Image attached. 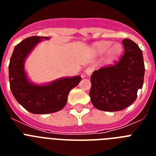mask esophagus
I'll return each instance as SVG.
<instances>
[{
    "label": "esophagus",
    "mask_w": 156,
    "mask_h": 156,
    "mask_svg": "<svg viewBox=\"0 0 156 156\" xmlns=\"http://www.w3.org/2000/svg\"><path fill=\"white\" fill-rule=\"evenodd\" d=\"M93 72V69L91 68V67H88V68L86 69V70H85V73L86 74L87 76H90L91 75V73H92Z\"/></svg>",
    "instance_id": "obj_1"
}]
</instances>
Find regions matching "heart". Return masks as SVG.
<instances>
[{
  "mask_svg": "<svg viewBox=\"0 0 156 156\" xmlns=\"http://www.w3.org/2000/svg\"><path fill=\"white\" fill-rule=\"evenodd\" d=\"M93 52L96 55L105 53V60L108 63H112L116 61L122 52V47L119 43L112 44L110 41H100L92 45Z\"/></svg>",
  "mask_w": 156,
  "mask_h": 156,
  "instance_id": "1",
  "label": "heart"
}]
</instances>
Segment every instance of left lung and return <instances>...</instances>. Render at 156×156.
Here are the masks:
<instances>
[{
	"mask_svg": "<svg viewBox=\"0 0 156 156\" xmlns=\"http://www.w3.org/2000/svg\"><path fill=\"white\" fill-rule=\"evenodd\" d=\"M125 52L112 66L95 70L90 77L91 103L99 110H123L137 99V91L143 87L145 66L142 50L129 39L122 41Z\"/></svg>",
	"mask_w": 156,
	"mask_h": 156,
	"instance_id": "8db88e82",
	"label": "left lung"
}]
</instances>
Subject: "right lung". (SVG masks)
Wrapping results in <instances>:
<instances>
[{
  "instance_id": "1",
  "label": "right lung",
  "mask_w": 156,
  "mask_h": 156,
  "mask_svg": "<svg viewBox=\"0 0 156 156\" xmlns=\"http://www.w3.org/2000/svg\"><path fill=\"white\" fill-rule=\"evenodd\" d=\"M50 37L31 36L15 46L9 66V78L12 94L27 111L34 114L56 112L67 103L69 91L82 80L79 75L57 78L48 83H32L25 70L27 56L43 40Z\"/></svg>"
}]
</instances>
